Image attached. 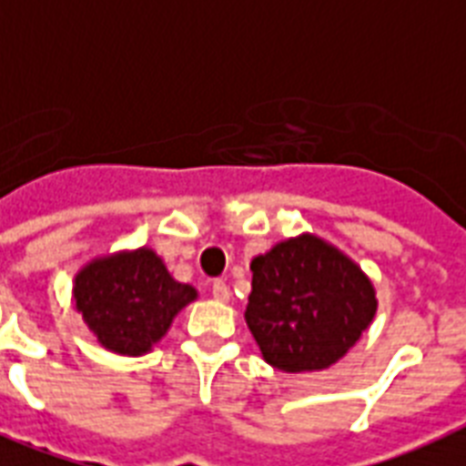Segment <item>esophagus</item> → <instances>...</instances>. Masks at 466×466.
Returning <instances> with one entry per match:
<instances>
[{"instance_id": "1", "label": "esophagus", "mask_w": 466, "mask_h": 466, "mask_svg": "<svg viewBox=\"0 0 466 466\" xmlns=\"http://www.w3.org/2000/svg\"><path fill=\"white\" fill-rule=\"evenodd\" d=\"M212 298L219 299V302H227V299H229V288H227L225 280H215V283H212Z\"/></svg>"}]
</instances>
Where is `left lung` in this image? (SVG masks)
<instances>
[{"instance_id":"1","label":"left lung","mask_w":466,"mask_h":466,"mask_svg":"<svg viewBox=\"0 0 466 466\" xmlns=\"http://www.w3.org/2000/svg\"><path fill=\"white\" fill-rule=\"evenodd\" d=\"M244 317L263 360L311 372L340 360L375 317V288L331 244L302 234L251 261Z\"/></svg>"}]
</instances>
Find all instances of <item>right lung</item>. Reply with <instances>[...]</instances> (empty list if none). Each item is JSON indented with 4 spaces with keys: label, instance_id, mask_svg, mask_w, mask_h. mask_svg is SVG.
Masks as SVG:
<instances>
[{
    "label": "right lung",
    "instance_id": "add662e5",
    "mask_svg": "<svg viewBox=\"0 0 466 466\" xmlns=\"http://www.w3.org/2000/svg\"><path fill=\"white\" fill-rule=\"evenodd\" d=\"M193 299L196 288L176 283L149 248L98 258L75 280L76 309L98 343L120 355L147 353Z\"/></svg>",
    "mask_w": 466,
    "mask_h": 466
}]
</instances>
